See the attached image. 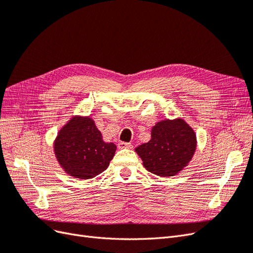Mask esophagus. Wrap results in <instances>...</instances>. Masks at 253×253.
<instances>
[{
    "instance_id": "34e87169",
    "label": "esophagus",
    "mask_w": 253,
    "mask_h": 253,
    "mask_svg": "<svg viewBox=\"0 0 253 253\" xmlns=\"http://www.w3.org/2000/svg\"><path fill=\"white\" fill-rule=\"evenodd\" d=\"M118 148L119 149H132V144L129 142H125V141H120L118 143Z\"/></svg>"
}]
</instances>
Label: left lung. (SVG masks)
Masks as SVG:
<instances>
[{"mask_svg": "<svg viewBox=\"0 0 253 253\" xmlns=\"http://www.w3.org/2000/svg\"><path fill=\"white\" fill-rule=\"evenodd\" d=\"M196 149V136L182 119L160 121L152 128V138L135 151L145 169L158 176H173L185 168Z\"/></svg>", "mask_w": 253, "mask_h": 253, "instance_id": "obj_1", "label": "left lung"}]
</instances>
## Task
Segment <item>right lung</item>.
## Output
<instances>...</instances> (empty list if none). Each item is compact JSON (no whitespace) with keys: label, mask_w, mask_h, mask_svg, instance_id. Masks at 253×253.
Masks as SVG:
<instances>
[{"label":"right lung","mask_w":253,"mask_h":253,"mask_svg":"<svg viewBox=\"0 0 253 253\" xmlns=\"http://www.w3.org/2000/svg\"><path fill=\"white\" fill-rule=\"evenodd\" d=\"M53 149L67 174L89 179L108 169L116 145L103 141L101 132L89 117H74L59 132Z\"/></svg>","instance_id":"add662e5"}]
</instances>
